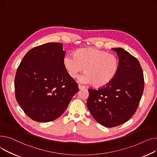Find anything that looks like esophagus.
Listing matches in <instances>:
<instances>
[{
	"instance_id": "esophagus-1",
	"label": "esophagus",
	"mask_w": 157,
	"mask_h": 157,
	"mask_svg": "<svg viewBox=\"0 0 157 157\" xmlns=\"http://www.w3.org/2000/svg\"><path fill=\"white\" fill-rule=\"evenodd\" d=\"M78 88H79V89H84L85 88V86H82V85H80V84H78Z\"/></svg>"
}]
</instances>
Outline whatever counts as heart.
<instances>
[{
    "instance_id": "obj_1",
    "label": "heart",
    "mask_w": 157,
    "mask_h": 157,
    "mask_svg": "<svg viewBox=\"0 0 157 157\" xmlns=\"http://www.w3.org/2000/svg\"><path fill=\"white\" fill-rule=\"evenodd\" d=\"M63 62L68 74L72 78L77 77L85 68L86 73L78 78L79 82L93 83L96 87H105L112 82L120 67L117 56L94 48H82L76 51L74 55L67 54Z\"/></svg>"
}]
</instances>
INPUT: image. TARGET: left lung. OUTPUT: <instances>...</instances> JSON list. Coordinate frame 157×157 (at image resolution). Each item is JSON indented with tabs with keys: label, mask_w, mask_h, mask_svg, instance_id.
<instances>
[{
	"label": "left lung",
	"mask_w": 157,
	"mask_h": 157,
	"mask_svg": "<svg viewBox=\"0 0 157 157\" xmlns=\"http://www.w3.org/2000/svg\"><path fill=\"white\" fill-rule=\"evenodd\" d=\"M117 53L120 67L115 78L105 87L89 89L87 106L96 121L106 127L128 121L140 105L144 90V77L136 58L122 48Z\"/></svg>",
	"instance_id": "8db88e82"
}]
</instances>
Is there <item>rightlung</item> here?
Returning a JSON list of instances; mask_svg holds the SVG:
<instances>
[{"mask_svg":"<svg viewBox=\"0 0 157 157\" xmlns=\"http://www.w3.org/2000/svg\"><path fill=\"white\" fill-rule=\"evenodd\" d=\"M61 43H47L28 52L17 68L16 101L35 121L48 122L59 117L79 90L63 65Z\"/></svg>","mask_w":157,"mask_h":157,"instance_id":"1","label":"right lung"}]
</instances>
